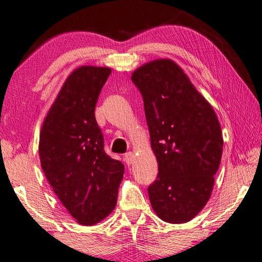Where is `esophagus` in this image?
I'll use <instances>...</instances> for the list:
<instances>
[{
  "label": "esophagus",
  "instance_id": "esophagus-1",
  "mask_svg": "<svg viewBox=\"0 0 262 262\" xmlns=\"http://www.w3.org/2000/svg\"><path fill=\"white\" fill-rule=\"evenodd\" d=\"M123 159H124V162H125L126 165H131L132 163H134L135 156H134V154H132V152H127V154L123 156Z\"/></svg>",
  "mask_w": 262,
  "mask_h": 262
}]
</instances>
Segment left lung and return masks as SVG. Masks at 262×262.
I'll use <instances>...</instances> for the list:
<instances>
[{
    "mask_svg": "<svg viewBox=\"0 0 262 262\" xmlns=\"http://www.w3.org/2000/svg\"><path fill=\"white\" fill-rule=\"evenodd\" d=\"M131 80L142 94L158 176L147 188L160 219L190 221L210 199L223 155L214 110L171 59L140 67Z\"/></svg>",
    "mask_w": 262,
    "mask_h": 262,
    "instance_id": "1",
    "label": "left lung"
}]
</instances>
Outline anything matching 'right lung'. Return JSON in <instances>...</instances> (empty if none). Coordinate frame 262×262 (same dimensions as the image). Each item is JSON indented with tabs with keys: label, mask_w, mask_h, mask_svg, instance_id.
Instances as JSON below:
<instances>
[{
	"label": "right lung",
	"mask_w": 262,
	"mask_h": 262,
	"mask_svg": "<svg viewBox=\"0 0 262 262\" xmlns=\"http://www.w3.org/2000/svg\"><path fill=\"white\" fill-rule=\"evenodd\" d=\"M108 68L80 67L67 78L44 119L39 159L48 182L68 212L84 226L114 210L124 165L104 151L95 117Z\"/></svg>",
	"instance_id": "add662e5"
}]
</instances>
